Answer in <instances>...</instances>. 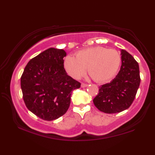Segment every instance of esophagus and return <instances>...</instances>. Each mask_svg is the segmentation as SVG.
Here are the masks:
<instances>
[{"label": "esophagus", "mask_w": 155, "mask_h": 155, "mask_svg": "<svg viewBox=\"0 0 155 155\" xmlns=\"http://www.w3.org/2000/svg\"><path fill=\"white\" fill-rule=\"evenodd\" d=\"M81 87H87V84H85V83H81Z\"/></svg>", "instance_id": "1"}]
</instances>
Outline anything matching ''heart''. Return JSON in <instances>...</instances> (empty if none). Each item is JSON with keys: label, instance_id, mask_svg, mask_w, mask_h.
I'll list each match as a JSON object with an SVG mask.
<instances>
[{"label": "heart", "instance_id": "1", "mask_svg": "<svg viewBox=\"0 0 155 155\" xmlns=\"http://www.w3.org/2000/svg\"><path fill=\"white\" fill-rule=\"evenodd\" d=\"M121 63L119 52L114 49L96 46L78 51L76 57L68 55L64 60V68L68 74L79 78L86 70L97 83L109 81L116 74Z\"/></svg>", "mask_w": 155, "mask_h": 155}]
</instances>
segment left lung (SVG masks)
<instances>
[{
    "mask_svg": "<svg viewBox=\"0 0 155 155\" xmlns=\"http://www.w3.org/2000/svg\"><path fill=\"white\" fill-rule=\"evenodd\" d=\"M122 65L118 74L111 82L99 87L94 98V105L106 114H116L129 107L135 98L140 84V68L133 57L121 50Z\"/></svg>",
    "mask_w": 155,
    "mask_h": 155,
    "instance_id": "left-lung-1",
    "label": "left lung"
}]
</instances>
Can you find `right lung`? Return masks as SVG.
Here are the masks:
<instances>
[{
  "label": "right lung",
  "instance_id": "add662e5",
  "mask_svg": "<svg viewBox=\"0 0 155 155\" xmlns=\"http://www.w3.org/2000/svg\"><path fill=\"white\" fill-rule=\"evenodd\" d=\"M65 56L63 49H47L28 61L21 77V89L27 109L47 121L66 113L72 91L81 87V83L65 70Z\"/></svg>",
  "mask_w": 155,
  "mask_h": 155
}]
</instances>
